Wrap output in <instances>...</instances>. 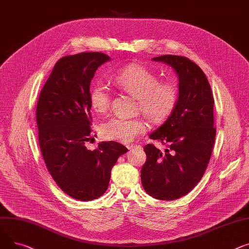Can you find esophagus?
I'll return each instance as SVG.
<instances>
[{"instance_id": "esophagus-1", "label": "esophagus", "mask_w": 249, "mask_h": 249, "mask_svg": "<svg viewBox=\"0 0 249 249\" xmlns=\"http://www.w3.org/2000/svg\"><path fill=\"white\" fill-rule=\"evenodd\" d=\"M137 148H138V149H141L140 145H127V149H128L129 152H131L134 149H137Z\"/></svg>"}]
</instances>
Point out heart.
Segmentation results:
<instances>
[{
  "label": "heart",
  "instance_id": "obj_1",
  "mask_svg": "<svg viewBox=\"0 0 249 249\" xmlns=\"http://www.w3.org/2000/svg\"><path fill=\"white\" fill-rule=\"evenodd\" d=\"M112 80L139 99V108L153 124H160L168 119L177 105V86L169 81L160 82L159 76L142 65H127L116 73ZM89 99L95 112H106L110 104L107 85L101 81L93 84ZM145 129L147 125L142 119H125L121 116H113L100 125L102 137L124 143L133 142Z\"/></svg>",
  "mask_w": 249,
  "mask_h": 249
}]
</instances>
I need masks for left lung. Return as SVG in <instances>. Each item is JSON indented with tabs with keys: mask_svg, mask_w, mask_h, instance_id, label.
<instances>
[{
	"mask_svg": "<svg viewBox=\"0 0 249 249\" xmlns=\"http://www.w3.org/2000/svg\"><path fill=\"white\" fill-rule=\"evenodd\" d=\"M171 66L178 76V100L167 121L150 139L168 142L162 153L154 144L143 147L147 160L142 184L150 196L175 200L188 194L203 177L215 142L214 99L202 69L186 57L163 55L152 59Z\"/></svg>",
	"mask_w": 249,
	"mask_h": 249,
	"instance_id": "left-lung-1",
	"label": "left lung"
}]
</instances>
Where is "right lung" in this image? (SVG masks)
I'll return each mask as SVG.
<instances>
[{"label": "right lung", "mask_w": 249, "mask_h": 249, "mask_svg": "<svg viewBox=\"0 0 249 249\" xmlns=\"http://www.w3.org/2000/svg\"><path fill=\"white\" fill-rule=\"evenodd\" d=\"M110 60L99 52L65 56L57 61L40 92L36 121L44 162L64 193L79 201L104 195L111 169L127 149L116 142H101L94 151L91 139L90 82L97 68Z\"/></svg>", "instance_id": "obj_1"}]
</instances>
